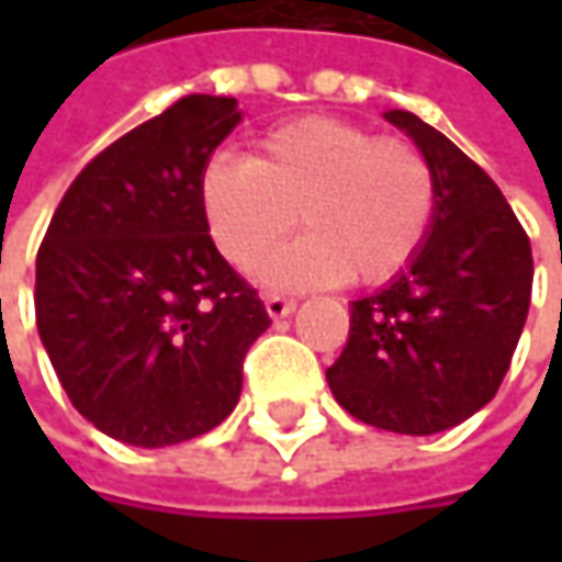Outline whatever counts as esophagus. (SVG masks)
Returning a JSON list of instances; mask_svg holds the SVG:
<instances>
[{
	"instance_id": "obj_1",
	"label": "esophagus",
	"mask_w": 562,
	"mask_h": 562,
	"mask_svg": "<svg viewBox=\"0 0 562 562\" xmlns=\"http://www.w3.org/2000/svg\"><path fill=\"white\" fill-rule=\"evenodd\" d=\"M266 310H269L271 318H284L296 310V300L288 293H266Z\"/></svg>"
}]
</instances>
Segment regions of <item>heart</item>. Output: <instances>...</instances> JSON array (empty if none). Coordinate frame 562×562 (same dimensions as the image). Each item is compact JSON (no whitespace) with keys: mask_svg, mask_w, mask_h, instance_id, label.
I'll return each instance as SVG.
<instances>
[{"mask_svg":"<svg viewBox=\"0 0 562 562\" xmlns=\"http://www.w3.org/2000/svg\"><path fill=\"white\" fill-rule=\"evenodd\" d=\"M205 225L227 262L252 269L284 234L310 227L269 262L271 281L381 284L428 240L438 178L413 140L378 137L328 115L291 121L247 156H212L200 171Z\"/></svg>","mask_w":562,"mask_h":562,"instance_id":"1","label":"heart"}]
</instances>
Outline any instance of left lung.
Listing matches in <instances>:
<instances>
[{
    "mask_svg": "<svg viewBox=\"0 0 562 562\" xmlns=\"http://www.w3.org/2000/svg\"><path fill=\"white\" fill-rule=\"evenodd\" d=\"M384 119L428 156L438 212L409 269L350 306L347 347L325 375L359 422L435 435L479 413L507 375L529 315L531 244L482 165L413 112Z\"/></svg>",
    "mask_w": 562,
    "mask_h": 562,
    "instance_id": "obj_1",
    "label": "left lung"
}]
</instances>
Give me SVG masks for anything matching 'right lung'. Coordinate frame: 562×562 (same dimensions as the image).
Returning <instances> with one entry per match:
<instances>
[{"instance_id": "1", "label": "right lung", "mask_w": 562, "mask_h": 562, "mask_svg": "<svg viewBox=\"0 0 562 562\" xmlns=\"http://www.w3.org/2000/svg\"><path fill=\"white\" fill-rule=\"evenodd\" d=\"M240 121L190 93L105 146L36 252V328L68 400L109 438L168 447L231 416L271 325L209 237L200 171Z\"/></svg>"}]
</instances>
